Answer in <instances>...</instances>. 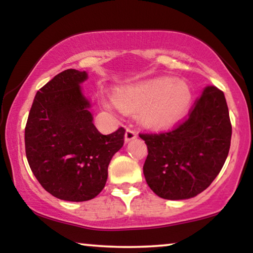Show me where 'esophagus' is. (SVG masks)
<instances>
[{"label": "esophagus", "mask_w": 253, "mask_h": 253, "mask_svg": "<svg viewBox=\"0 0 253 253\" xmlns=\"http://www.w3.org/2000/svg\"><path fill=\"white\" fill-rule=\"evenodd\" d=\"M136 137H137V133L134 132L133 130L126 129V136H124V139H126V143H127V141L134 139V138H136Z\"/></svg>", "instance_id": "1"}]
</instances>
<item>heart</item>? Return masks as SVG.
Instances as JSON below:
<instances>
[{"mask_svg":"<svg viewBox=\"0 0 253 253\" xmlns=\"http://www.w3.org/2000/svg\"><path fill=\"white\" fill-rule=\"evenodd\" d=\"M192 102V92L184 81L168 76L119 86L114 95L103 92L107 109L137 112V120L150 129H165L179 122Z\"/></svg>","mask_w":253,"mask_h":253,"instance_id":"obj_1","label":"heart"}]
</instances>
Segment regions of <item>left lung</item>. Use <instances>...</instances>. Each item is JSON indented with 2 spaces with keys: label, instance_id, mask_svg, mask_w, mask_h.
<instances>
[{
  "label": "left lung",
  "instance_id": "left-lung-1",
  "mask_svg": "<svg viewBox=\"0 0 253 253\" xmlns=\"http://www.w3.org/2000/svg\"><path fill=\"white\" fill-rule=\"evenodd\" d=\"M139 137L148 148L143 170L152 191L169 200L196 197L214 181L229 153L231 124L223 92L206 86L184 123Z\"/></svg>",
  "mask_w": 253,
  "mask_h": 253
}]
</instances>
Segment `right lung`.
Wrapping results in <instances>:
<instances>
[{
    "label": "right lung",
    "mask_w": 253,
    "mask_h": 253,
    "mask_svg": "<svg viewBox=\"0 0 253 253\" xmlns=\"http://www.w3.org/2000/svg\"><path fill=\"white\" fill-rule=\"evenodd\" d=\"M86 71L68 69L37 92L25 127L31 170L51 196L86 202L105 188L109 162L124 144L126 130L102 134L83 93Z\"/></svg>",
    "instance_id": "add662e5"
}]
</instances>
